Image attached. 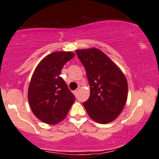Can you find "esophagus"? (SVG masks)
<instances>
[{
    "label": "esophagus",
    "mask_w": 159,
    "mask_h": 159,
    "mask_svg": "<svg viewBox=\"0 0 159 159\" xmlns=\"http://www.w3.org/2000/svg\"><path fill=\"white\" fill-rule=\"evenodd\" d=\"M78 91H79V89H77V90H75L73 92V93H74V95L75 96H78Z\"/></svg>",
    "instance_id": "34e87169"
}]
</instances>
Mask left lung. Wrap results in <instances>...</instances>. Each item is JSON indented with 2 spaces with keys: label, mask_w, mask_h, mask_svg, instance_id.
Instances as JSON below:
<instances>
[{
  "label": "left lung",
  "mask_w": 159,
  "mask_h": 159,
  "mask_svg": "<svg viewBox=\"0 0 159 159\" xmlns=\"http://www.w3.org/2000/svg\"><path fill=\"white\" fill-rule=\"evenodd\" d=\"M84 66L90 95L83 103L91 119L106 124L114 120L123 111L127 100L126 78L117 66L97 48L75 51Z\"/></svg>",
  "instance_id": "8db88e82"
}]
</instances>
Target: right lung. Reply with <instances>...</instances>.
<instances>
[{
    "label": "right lung",
    "instance_id": "add662e5",
    "mask_svg": "<svg viewBox=\"0 0 159 159\" xmlns=\"http://www.w3.org/2000/svg\"><path fill=\"white\" fill-rule=\"evenodd\" d=\"M70 52H57L42 60L34 71L28 88L30 107L38 119L54 125L68 114L75 98L61 77L63 66L74 57Z\"/></svg>",
    "mask_w": 159,
    "mask_h": 159
}]
</instances>
